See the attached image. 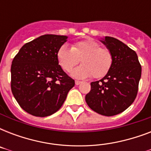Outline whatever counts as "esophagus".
Instances as JSON below:
<instances>
[{"mask_svg":"<svg viewBox=\"0 0 151 151\" xmlns=\"http://www.w3.org/2000/svg\"><path fill=\"white\" fill-rule=\"evenodd\" d=\"M81 83V81H75V85H79Z\"/></svg>","mask_w":151,"mask_h":151,"instance_id":"34e87169","label":"esophagus"}]
</instances>
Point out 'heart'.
Segmentation results:
<instances>
[{
	"label": "heart",
	"instance_id": "heart-1",
	"mask_svg": "<svg viewBox=\"0 0 151 151\" xmlns=\"http://www.w3.org/2000/svg\"><path fill=\"white\" fill-rule=\"evenodd\" d=\"M56 57L59 66L69 72L79 63L81 65L71 71V76L78 79L93 77H104L111 68L113 56L106 48H101L98 42L93 40H86L73 44L71 48L63 45L57 51Z\"/></svg>",
	"mask_w": 151,
	"mask_h": 151
}]
</instances>
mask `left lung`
Here are the masks:
<instances>
[{"instance_id": "obj_1", "label": "left lung", "mask_w": 151, "mask_h": 151, "mask_svg": "<svg viewBox=\"0 0 151 151\" xmlns=\"http://www.w3.org/2000/svg\"><path fill=\"white\" fill-rule=\"evenodd\" d=\"M99 41L111 52L113 64L101 80L91 83L85 101L95 112L114 116L126 110L136 99L142 68L136 52L125 44L111 37Z\"/></svg>"}]
</instances>
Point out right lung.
Segmentation results:
<instances>
[{
    "label": "right lung",
    "mask_w": 151,
    "mask_h": 151,
    "mask_svg": "<svg viewBox=\"0 0 151 151\" xmlns=\"http://www.w3.org/2000/svg\"><path fill=\"white\" fill-rule=\"evenodd\" d=\"M68 37L45 34L25 44L13 59L12 92L21 107L36 117L60 109L74 80L59 65L56 53Z\"/></svg>",
    "instance_id": "obj_1"
}]
</instances>
